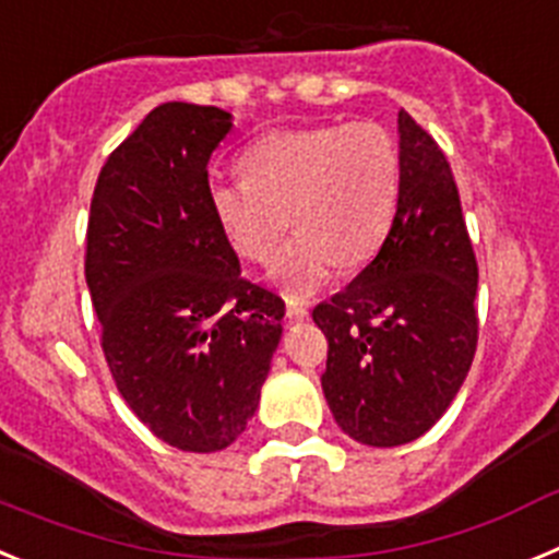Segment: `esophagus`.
I'll return each mask as SVG.
<instances>
[{
    "mask_svg": "<svg viewBox=\"0 0 559 559\" xmlns=\"http://www.w3.org/2000/svg\"><path fill=\"white\" fill-rule=\"evenodd\" d=\"M306 317H309V309L298 300H286V323H304Z\"/></svg>",
    "mask_w": 559,
    "mask_h": 559,
    "instance_id": "34e87169",
    "label": "esophagus"
}]
</instances>
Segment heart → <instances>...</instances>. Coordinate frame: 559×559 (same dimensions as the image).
<instances>
[{
	"label": "heart",
	"instance_id": "heart-1",
	"mask_svg": "<svg viewBox=\"0 0 559 559\" xmlns=\"http://www.w3.org/2000/svg\"><path fill=\"white\" fill-rule=\"evenodd\" d=\"M242 175L211 186V214L230 248L255 264L278 253L292 214L298 236L270 270L289 300L317 295L340 264H367L399 211V147L376 122L275 130L245 153Z\"/></svg>",
	"mask_w": 559,
	"mask_h": 559
}]
</instances>
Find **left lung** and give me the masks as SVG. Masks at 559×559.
<instances>
[{
	"instance_id": "obj_1",
	"label": "left lung",
	"mask_w": 559,
	"mask_h": 559,
	"mask_svg": "<svg viewBox=\"0 0 559 559\" xmlns=\"http://www.w3.org/2000/svg\"><path fill=\"white\" fill-rule=\"evenodd\" d=\"M401 198L376 259L311 311L329 340L323 392L342 431L392 449L449 409L479 340L474 245L449 158L401 110Z\"/></svg>"
}]
</instances>
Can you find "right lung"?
I'll list each match as a JSON object with an SVG mask.
<instances>
[{
	"instance_id": "add662e5",
	"label": "right lung",
	"mask_w": 559,
	"mask_h": 559,
	"mask_svg": "<svg viewBox=\"0 0 559 559\" xmlns=\"http://www.w3.org/2000/svg\"><path fill=\"white\" fill-rule=\"evenodd\" d=\"M214 105L164 103L105 160L85 234L103 354L135 417L180 451L242 435L281 342L284 300L242 278L209 205Z\"/></svg>"
}]
</instances>
